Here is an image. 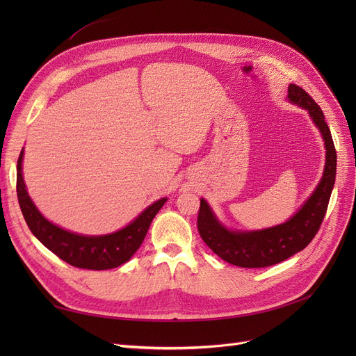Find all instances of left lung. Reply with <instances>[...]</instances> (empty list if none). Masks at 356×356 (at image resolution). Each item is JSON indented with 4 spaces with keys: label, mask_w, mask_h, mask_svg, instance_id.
<instances>
[{
    "label": "left lung",
    "mask_w": 356,
    "mask_h": 356,
    "mask_svg": "<svg viewBox=\"0 0 356 356\" xmlns=\"http://www.w3.org/2000/svg\"><path fill=\"white\" fill-rule=\"evenodd\" d=\"M289 99L307 109L310 118L321 129L326 147V163L321 183L287 222L263 231H229L220 225L208 202L200 199L197 231L202 239L218 257L227 263L244 268H263L290 258L305 250L319 231L327 211L329 199L336 177V149L330 129L321 106L309 93L294 83L289 85Z\"/></svg>",
    "instance_id": "8db88e82"
}]
</instances>
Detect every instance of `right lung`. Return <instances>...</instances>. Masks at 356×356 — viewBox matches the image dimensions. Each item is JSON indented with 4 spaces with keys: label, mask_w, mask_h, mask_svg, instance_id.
Instances as JSON below:
<instances>
[{
    "label": "right lung",
    "mask_w": 356,
    "mask_h": 356,
    "mask_svg": "<svg viewBox=\"0 0 356 356\" xmlns=\"http://www.w3.org/2000/svg\"><path fill=\"white\" fill-rule=\"evenodd\" d=\"M23 149L17 161V197L23 216L33 235L42 244L67 264L85 270H109L121 264L136 254L143 244L149 223L165 203V197L154 202L121 231L101 236H86L65 231L49 222L30 199L22 175Z\"/></svg>",
    "instance_id": "add662e5"
}]
</instances>
